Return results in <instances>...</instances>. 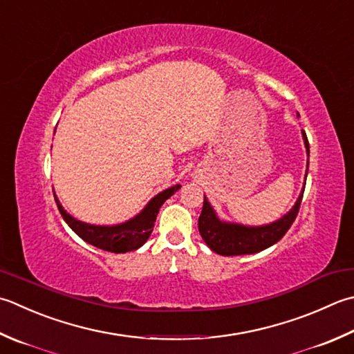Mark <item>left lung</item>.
I'll use <instances>...</instances> for the list:
<instances>
[{
    "mask_svg": "<svg viewBox=\"0 0 354 354\" xmlns=\"http://www.w3.org/2000/svg\"><path fill=\"white\" fill-rule=\"evenodd\" d=\"M304 141H306L307 153L310 156V144L307 140L306 131H302ZM308 167V164H307ZM308 170V169H307ZM307 179V176H306ZM304 190L301 196L297 198L296 204L286 216L276 221L273 224L264 227H244L238 224H225L219 221L214 214L209 201L204 196L203 212L199 214L198 228L205 244L209 245L214 253L223 256H238V254H252L266 250L270 245H273L282 239L283 234L288 232L295 219L299 213V207L302 203Z\"/></svg>",
    "mask_w": 354,
    "mask_h": 354,
    "instance_id": "obj_1",
    "label": "left lung"
}]
</instances>
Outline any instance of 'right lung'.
<instances>
[{
  "instance_id": "right-lung-1",
  "label": "right lung",
  "mask_w": 354,
  "mask_h": 354,
  "mask_svg": "<svg viewBox=\"0 0 354 354\" xmlns=\"http://www.w3.org/2000/svg\"><path fill=\"white\" fill-rule=\"evenodd\" d=\"M179 187L181 185H175L171 187V189L161 192L150 201L147 207H145L136 218L130 219L124 224L112 227L90 225L86 223H81V221H76L71 214L64 212L57 196H55V201H57L61 216L64 218L68 227H71L81 239H84L88 244L101 248V250L112 253H126L140 248L144 242L149 239L150 233L153 232L156 214L159 209H161V205L165 203V199H169L173 193L179 190Z\"/></svg>"
}]
</instances>
